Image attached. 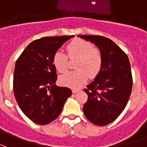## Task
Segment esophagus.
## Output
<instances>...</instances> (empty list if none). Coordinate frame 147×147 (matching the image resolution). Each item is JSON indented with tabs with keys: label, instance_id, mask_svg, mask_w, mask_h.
I'll return each instance as SVG.
<instances>
[{
	"label": "esophagus",
	"instance_id": "34e87169",
	"mask_svg": "<svg viewBox=\"0 0 147 147\" xmlns=\"http://www.w3.org/2000/svg\"><path fill=\"white\" fill-rule=\"evenodd\" d=\"M80 90V89H73V93H77Z\"/></svg>",
	"mask_w": 147,
	"mask_h": 147
}]
</instances>
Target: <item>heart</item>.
I'll use <instances>...</instances> for the list:
<instances>
[{"label": "heart", "mask_w": 147, "mask_h": 147, "mask_svg": "<svg viewBox=\"0 0 147 147\" xmlns=\"http://www.w3.org/2000/svg\"><path fill=\"white\" fill-rule=\"evenodd\" d=\"M68 56L71 59H78L76 68L78 70L65 74L59 78L63 85L69 88H79L88 79L97 77L103 65V57L101 50L94 48L88 41L76 38L67 46ZM53 63L60 73H64L68 69L69 59L66 53L58 50L53 55Z\"/></svg>", "instance_id": "1"}]
</instances>
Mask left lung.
<instances>
[{"label": "left lung", "mask_w": 147, "mask_h": 147, "mask_svg": "<svg viewBox=\"0 0 147 147\" xmlns=\"http://www.w3.org/2000/svg\"><path fill=\"white\" fill-rule=\"evenodd\" d=\"M101 50L103 65L94 80L84 89L88 96L83 107L86 118L97 125L114 122L124 110L132 88L127 55L111 39L100 36H78Z\"/></svg>", "instance_id": "left-lung-1"}]
</instances>
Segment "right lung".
<instances>
[{"instance_id": "obj_1", "label": "right lung", "mask_w": 147, "mask_h": 147, "mask_svg": "<svg viewBox=\"0 0 147 147\" xmlns=\"http://www.w3.org/2000/svg\"><path fill=\"white\" fill-rule=\"evenodd\" d=\"M74 36L44 37L32 42L16 61L13 90L20 109L38 125L53 122L61 113L72 94L68 88L58 87L54 53Z\"/></svg>"}]
</instances>
